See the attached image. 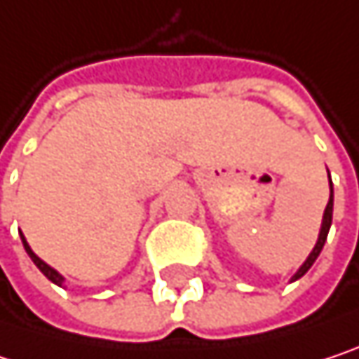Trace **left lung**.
<instances>
[{
  "label": "left lung",
  "mask_w": 359,
  "mask_h": 359,
  "mask_svg": "<svg viewBox=\"0 0 359 359\" xmlns=\"http://www.w3.org/2000/svg\"><path fill=\"white\" fill-rule=\"evenodd\" d=\"M328 179H330V175H328ZM330 222H332V182H330V197H328V203H326V210H324V216H323V226H320V235H318V241H316V245H314V250L312 253L308 255V259L304 262V266L293 274V278L291 280H297V278H302L310 268H312V264L316 262V257L320 255V251L324 248V241H326V235H328V229H330Z\"/></svg>",
  "instance_id": "8db88e82"
}]
</instances>
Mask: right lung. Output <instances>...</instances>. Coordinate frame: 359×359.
<instances>
[{"mask_svg": "<svg viewBox=\"0 0 359 359\" xmlns=\"http://www.w3.org/2000/svg\"><path fill=\"white\" fill-rule=\"evenodd\" d=\"M20 239H22V245H25L27 253H29V255H31V259L35 262L36 268H39V270H41V272H43V274H45V276L51 280V283H55V285H60V287H62V283H64V276H62L57 270H53L51 266H47V264H45V262H43V259L36 255L35 251L29 248V243H27V239H25V235H22V233H20Z\"/></svg>", "mask_w": 359, "mask_h": 359, "instance_id": "right-lung-1", "label": "right lung"}]
</instances>
